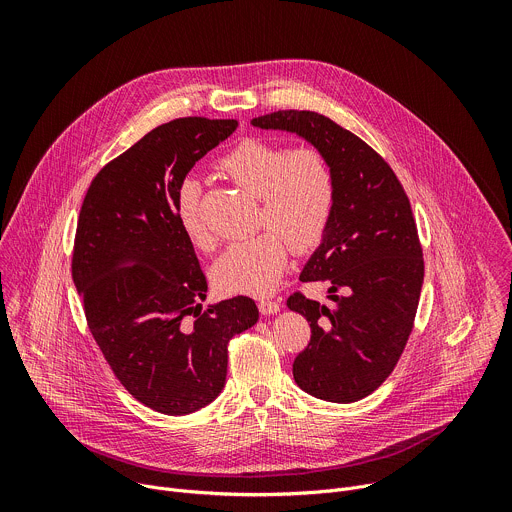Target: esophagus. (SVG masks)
Returning a JSON list of instances; mask_svg holds the SVG:
<instances>
[{"instance_id":"esophagus-1","label":"esophagus","mask_w":512,"mask_h":512,"mask_svg":"<svg viewBox=\"0 0 512 512\" xmlns=\"http://www.w3.org/2000/svg\"><path fill=\"white\" fill-rule=\"evenodd\" d=\"M281 310V304L279 302H273V300H261L259 302V312L263 316H271V314H277Z\"/></svg>"}]
</instances>
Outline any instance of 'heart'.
Segmentation results:
<instances>
[{
	"instance_id": "1",
	"label": "heart",
	"mask_w": 512,
	"mask_h": 512,
	"mask_svg": "<svg viewBox=\"0 0 512 512\" xmlns=\"http://www.w3.org/2000/svg\"><path fill=\"white\" fill-rule=\"evenodd\" d=\"M231 180L259 196V225L267 231L233 243L212 267V279L225 294L265 296L277 287L289 257L316 249L334 218L338 180L328 156L316 145H296L245 137L218 160ZM200 188L186 180L178 190L176 216L190 243L208 249L200 208Z\"/></svg>"
}]
</instances>
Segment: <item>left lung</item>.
<instances>
[{
  "label": "left lung",
  "instance_id": "1",
  "mask_svg": "<svg viewBox=\"0 0 512 512\" xmlns=\"http://www.w3.org/2000/svg\"><path fill=\"white\" fill-rule=\"evenodd\" d=\"M251 123L300 133L334 166L332 225L300 275L304 283L326 281L332 306L294 291L287 308L312 330L294 360L298 387L354 403L387 381L413 332L425 265L409 196L381 154L324 115L283 109Z\"/></svg>",
  "mask_w": 512,
  "mask_h": 512
}]
</instances>
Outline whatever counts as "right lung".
<instances>
[{"label":"right lung","instance_id":"1","mask_svg":"<svg viewBox=\"0 0 512 512\" xmlns=\"http://www.w3.org/2000/svg\"><path fill=\"white\" fill-rule=\"evenodd\" d=\"M237 125L180 117L152 129L99 170L81 206L72 281L87 326L129 395L164 415L218 397L231 338L259 318L247 296L198 306L208 283L176 216L186 174ZM125 258L133 268L118 267Z\"/></svg>","mask_w":512,"mask_h":512}]
</instances>
